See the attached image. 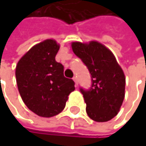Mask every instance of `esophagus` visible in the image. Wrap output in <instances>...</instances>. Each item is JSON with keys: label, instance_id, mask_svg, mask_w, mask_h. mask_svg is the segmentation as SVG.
I'll use <instances>...</instances> for the list:
<instances>
[{"label": "esophagus", "instance_id": "1", "mask_svg": "<svg viewBox=\"0 0 146 146\" xmlns=\"http://www.w3.org/2000/svg\"><path fill=\"white\" fill-rule=\"evenodd\" d=\"M73 81L75 82V85H76V86H78V78H77V77H76V76H74V77L73 78Z\"/></svg>", "mask_w": 146, "mask_h": 146}]
</instances>
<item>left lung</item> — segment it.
Returning <instances> with one entry per match:
<instances>
[{"instance_id": "1", "label": "left lung", "mask_w": 146, "mask_h": 146, "mask_svg": "<svg viewBox=\"0 0 146 146\" xmlns=\"http://www.w3.org/2000/svg\"><path fill=\"white\" fill-rule=\"evenodd\" d=\"M74 54L91 75L89 90L80 88L88 116L96 122H107L118 113L124 99L125 76L112 52L97 41L72 43Z\"/></svg>"}]
</instances>
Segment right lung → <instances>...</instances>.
I'll return each instance as SVG.
<instances>
[{
	"mask_svg": "<svg viewBox=\"0 0 146 146\" xmlns=\"http://www.w3.org/2000/svg\"><path fill=\"white\" fill-rule=\"evenodd\" d=\"M59 44L46 40L33 46L17 62L16 78L27 107L44 117L59 114L75 90L73 79L64 77V67L55 59Z\"/></svg>",
	"mask_w": 146,
	"mask_h": 146,
	"instance_id": "right-lung-1",
	"label": "right lung"
}]
</instances>
